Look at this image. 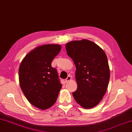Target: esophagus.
<instances>
[{
	"label": "esophagus",
	"mask_w": 132,
	"mask_h": 132,
	"mask_svg": "<svg viewBox=\"0 0 132 132\" xmlns=\"http://www.w3.org/2000/svg\"><path fill=\"white\" fill-rule=\"evenodd\" d=\"M71 80V77L70 76V75H69L68 78H67L65 79V81H66V82H69V81H70Z\"/></svg>",
	"instance_id": "34e87169"
}]
</instances>
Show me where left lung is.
Masks as SVG:
<instances>
[{
    "mask_svg": "<svg viewBox=\"0 0 132 132\" xmlns=\"http://www.w3.org/2000/svg\"><path fill=\"white\" fill-rule=\"evenodd\" d=\"M66 49L76 67L78 87L72 95L83 108H94L100 102L108 88L110 70L107 57L99 46L86 39L68 43Z\"/></svg>",
    "mask_w": 132,
    "mask_h": 132,
    "instance_id": "obj_1",
    "label": "left lung"
}]
</instances>
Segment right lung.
Here are the masks:
<instances>
[{"label": "right lung", "mask_w": 132, "mask_h": 132, "mask_svg": "<svg viewBox=\"0 0 132 132\" xmlns=\"http://www.w3.org/2000/svg\"><path fill=\"white\" fill-rule=\"evenodd\" d=\"M61 50L59 44L40 45L28 53L20 64L21 90L29 102L41 110L54 104L62 88L57 70L51 65Z\"/></svg>", "instance_id": "add662e5"}]
</instances>
